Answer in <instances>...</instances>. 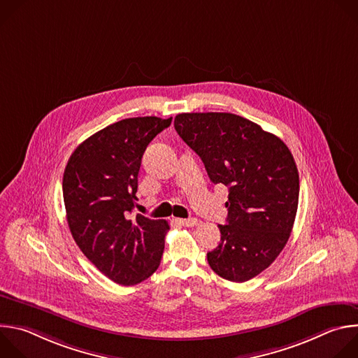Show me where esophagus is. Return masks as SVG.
Returning a JSON list of instances; mask_svg holds the SVG:
<instances>
[{
	"label": "esophagus",
	"instance_id": "obj_1",
	"mask_svg": "<svg viewBox=\"0 0 358 358\" xmlns=\"http://www.w3.org/2000/svg\"><path fill=\"white\" fill-rule=\"evenodd\" d=\"M181 225L184 227H195L198 224V221L195 218H187V220H177Z\"/></svg>",
	"mask_w": 358,
	"mask_h": 358
}]
</instances>
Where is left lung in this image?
<instances>
[{"mask_svg": "<svg viewBox=\"0 0 358 358\" xmlns=\"http://www.w3.org/2000/svg\"><path fill=\"white\" fill-rule=\"evenodd\" d=\"M180 137L201 157L210 180L229 189L211 269L231 282L265 271L285 248L297 213L299 173L287 145L259 124L232 113H181Z\"/></svg>", "mask_w": 358, "mask_h": 358, "instance_id": "obj_1", "label": "left lung"}]
</instances>
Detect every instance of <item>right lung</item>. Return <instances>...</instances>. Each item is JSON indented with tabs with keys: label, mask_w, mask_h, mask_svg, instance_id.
Masks as SVG:
<instances>
[{
	"label": "right lung",
	"mask_w": 358,
	"mask_h": 358,
	"mask_svg": "<svg viewBox=\"0 0 358 358\" xmlns=\"http://www.w3.org/2000/svg\"><path fill=\"white\" fill-rule=\"evenodd\" d=\"M170 119L156 116L116 122L80 143L62 181L66 220L85 257L110 280L137 285L157 271L170 229L164 220L137 214L141 157Z\"/></svg>",
	"instance_id": "1"
}]
</instances>
